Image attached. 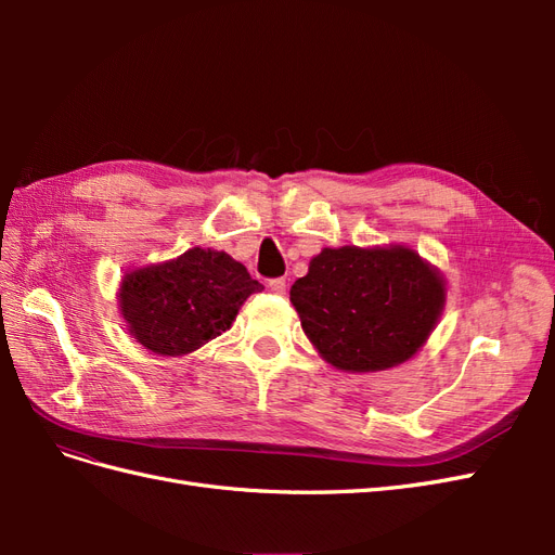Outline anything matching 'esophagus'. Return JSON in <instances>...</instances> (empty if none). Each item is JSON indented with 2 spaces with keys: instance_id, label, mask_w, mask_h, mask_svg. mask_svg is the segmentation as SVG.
Masks as SVG:
<instances>
[{
  "instance_id": "obj_1",
  "label": "esophagus",
  "mask_w": 555,
  "mask_h": 555,
  "mask_svg": "<svg viewBox=\"0 0 555 555\" xmlns=\"http://www.w3.org/2000/svg\"><path fill=\"white\" fill-rule=\"evenodd\" d=\"M268 289H271L273 294H284V292H287V280L275 278V280L268 282Z\"/></svg>"
}]
</instances>
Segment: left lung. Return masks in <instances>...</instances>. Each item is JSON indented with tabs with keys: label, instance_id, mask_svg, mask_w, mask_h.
<instances>
[{
	"label": "left lung",
	"instance_id": "1",
	"mask_svg": "<svg viewBox=\"0 0 555 555\" xmlns=\"http://www.w3.org/2000/svg\"><path fill=\"white\" fill-rule=\"evenodd\" d=\"M444 278L405 245L324 247L289 292L310 343L345 373L412 359L444 308Z\"/></svg>",
	"mask_w": 555,
	"mask_h": 555
}]
</instances>
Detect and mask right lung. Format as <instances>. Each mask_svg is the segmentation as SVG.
Instances as JSON below:
<instances>
[{
	"label": "right lung",
	"mask_w": 555,
	"mask_h": 555,
	"mask_svg": "<svg viewBox=\"0 0 555 555\" xmlns=\"http://www.w3.org/2000/svg\"><path fill=\"white\" fill-rule=\"evenodd\" d=\"M261 289L227 251L192 247L127 273L117 300L133 340L155 354L182 357L231 328L241 306Z\"/></svg>",
	"instance_id": "right-lung-1"
}]
</instances>
